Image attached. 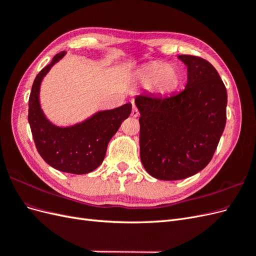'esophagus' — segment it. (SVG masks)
Wrapping results in <instances>:
<instances>
[{"label":"esophagus","mask_w":256,"mask_h":256,"mask_svg":"<svg viewBox=\"0 0 256 256\" xmlns=\"http://www.w3.org/2000/svg\"><path fill=\"white\" fill-rule=\"evenodd\" d=\"M131 116H132V118H138V111L136 106H132V111H131Z\"/></svg>","instance_id":"1"}]
</instances>
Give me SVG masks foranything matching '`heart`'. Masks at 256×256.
<instances>
[{
  "mask_svg": "<svg viewBox=\"0 0 256 256\" xmlns=\"http://www.w3.org/2000/svg\"><path fill=\"white\" fill-rule=\"evenodd\" d=\"M134 80L145 88H152L158 95L172 94L182 83V74L176 66L164 62H152L138 70Z\"/></svg>",
  "mask_w": 256,
  "mask_h": 256,
  "instance_id": "b5f03b06",
  "label": "heart"
}]
</instances>
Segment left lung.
Here are the masks:
<instances>
[{
    "label": "left lung",
    "instance_id": "8db88e82",
    "mask_svg": "<svg viewBox=\"0 0 256 256\" xmlns=\"http://www.w3.org/2000/svg\"><path fill=\"white\" fill-rule=\"evenodd\" d=\"M187 67L184 90L138 95L140 154L146 172L161 180L198 173L210 162L226 122V88L216 68L198 56H178Z\"/></svg>",
    "mask_w": 256,
    "mask_h": 256
}]
</instances>
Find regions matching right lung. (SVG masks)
Returning a JSON list of instances; mask_svg holds the SVG:
<instances>
[{"label":"right lung","mask_w":256,"mask_h":256,"mask_svg":"<svg viewBox=\"0 0 256 256\" xmlns=\"http://www.w3.org/2000/svg\"><path fill=\"white\" fill-rule=\"evenodd\" d=\"M66 53H58L36 76L28 99V122L36 148L49 166L65 173L88 174L102 164L108 144L129 118L132 106L128 102L112 110L97 111L69 126L52 122L42 108V83Z\"/></svg>","instance_id":"right-lung-1"}]
</instances>
